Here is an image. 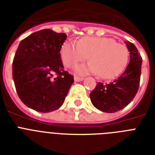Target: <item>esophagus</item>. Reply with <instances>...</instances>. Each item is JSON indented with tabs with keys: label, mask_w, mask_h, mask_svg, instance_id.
I'll return each instance as SVG.
<instances>
[{
	"label": "esophagus",
	"mask_w": 155,
	"mask_h": 155,
	"mask_svg": "<svg viewBox=\"0 0 155 155\" xmlns=\"http://www.w3.org/2000/svg\"><path fill=\"white\" fill-rule=\"evenodd\" d=\"M74 80H75V82H80V81H82V80H84V78L80 77V76H75V78H74Z\"/></svg>",
	"instance_id": "obj_1"
}]
</instances>
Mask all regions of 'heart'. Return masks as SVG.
Listing matches in <instances>:
<instances>
[{"mask_svg": "<svg viewBox=\"0 0 155 155\" xmlns=\"http://www.w3.org/2000/svg\"><path fill=\"white\" fill-rule=\"evenodd\" d=\"M92 62L87 65L77 66L79 74L92 72L99 74L104 79H113L122 72L129 58V52L124 44L111 38L84 37L78 42L67 41L62 45L60 57L66 68L88 58Z\"/></svg>", "mask_w": 155, "mask_h": 155, "instance_id": "b5f03b06", "label": "heart"}]
</instances>
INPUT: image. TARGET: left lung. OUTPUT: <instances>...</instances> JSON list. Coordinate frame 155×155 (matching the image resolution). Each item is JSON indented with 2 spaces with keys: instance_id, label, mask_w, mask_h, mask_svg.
Listing matches in <instances>:
<instances>
[{
  "instance_id": "1",
  "label": "left lung",
  "mask_w": 155,
  "mask_h": 155,
  "mask_svg": "<svg viewBox=\"0 0 155 155\" xmlns=\"http://www.w3.org/2000/svg\"><path fill=\"white\" fill-rule=\"evenodd\" d=\"M130 60L121 75L112 82L97 84L90 93L92 104L104 113H115L127 106L137 94L140 84L142 58L132 42H125Z\"/></svg>"
}]
</instances>
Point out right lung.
I'll use <instances>...</instances> for the list:
<instances>
[{"label": "right lung", "mask_w": 155, "mask_h": 155, "mask_svg": "<svg viewBox=\"0 0 155 155\" xmlns=\"http://www.w3.org/2000/svg\"><path fill=\"white\" fill-rule=\"evenodd\" d=\"M67 35L50 29L31 34L18 46L13 79L21 101L29 108L49 113L62 106L73 75L63 70L60 51Z\"/></svg>", "instance_id": "1"}]
</instances>
